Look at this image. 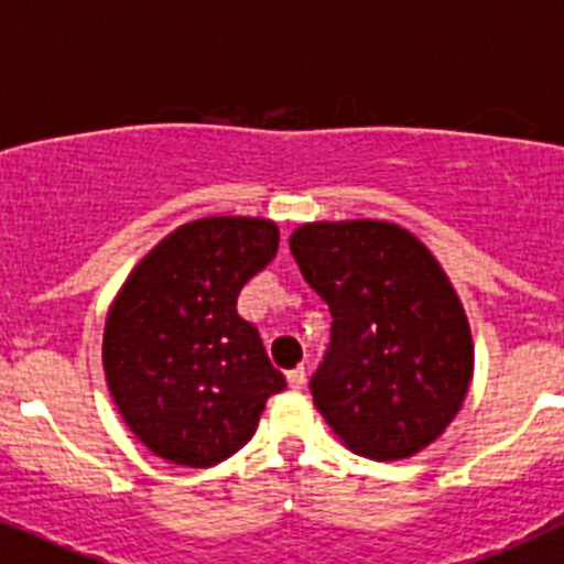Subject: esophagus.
Masks as SVG:
<instances>
[{"mask_svg":"<svg viewBox=\"0 0 564 564\" xmlns=\"http://www.w3.org/2000/svg\"><path fill=\"white\" fill-rule=\"evenodd\" d=\"M286 382H289V388H294V391H297V388H303L305 386V366H294L292 371H286Z\"/></svg>","mask_w":564,"mask_h":564,"instance_id":"1","label":"esophagus"}]
</instances>
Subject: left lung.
Wrapping results in <instances>:
<instances>
[{
	"mask_svg": "<svg viewBox=\"0 0 564 564\" xmlns=\"http://www.w3.org/2000/svg\"><path fill=\"white\" fill-rule=\"evenodd\" d=\"M333 316L311 397L360 457L402 460L455 419L474 371L466 311L424 245L393 223H311L289 239Z\"/></svg>",
	"mask_w": 564,
	"mask_h": 564,
	"instance_id": "1",
	"label": "left lung"
}]
</instances>
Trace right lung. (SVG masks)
Segmentation results:
<instances>
[{
	"label": "right lung",
	"instance_id": "add662e5",
	"mask_svg": "<svg viewBox=\"0 0 564 564\" xmlns=\"http://www.w3.org/2000/svg\"><path fill=\"white\" fill-rule=\"evenodd\" d=\"M278 253V228L206 217L162 239L123 283L104 327L120 415L154 455L209 468L242 449L286 380L237 297Z\"/></svg>",
	"mask_w": 564,
	"mask_h": 564
}]
</instances>
